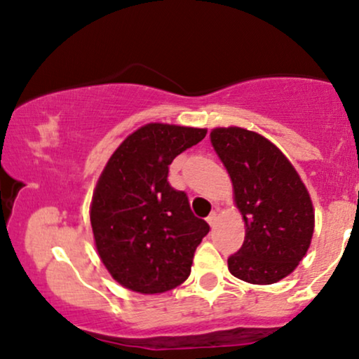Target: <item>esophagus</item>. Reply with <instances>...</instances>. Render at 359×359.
<instances>
[{"label":"esophagus","mask_w":359,"mask_h":359,"mask_svg":"<svg viewBox=\"0 0 359 359\" xmlns=\"http://www.w3.org/2000/svg\"><path fill=\"white\" fill-rule=\"evenodd\" d=\"M207 222H208V225H210V226L215 225L217 224V212H212L210 215L207 217Z\"/></svg>","instance_id":"obj_1"}]
</instances>
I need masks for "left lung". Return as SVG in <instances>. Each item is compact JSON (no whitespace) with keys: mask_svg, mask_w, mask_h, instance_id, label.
<instances>
[{"mask_svg":"<svg viewBox=\"0 0 359 359\" xmlns=\"http://www.w3.org/2000/svg\"><path fill=\"white\" fill-rule=\"evenodd\" d=\"M212 146L233 184L245 220L242 248L229 270L253 285L285 278L306 255L315 229L310 194L275 144L242 127H217Z\"/></svg>","mask_w":359,"mask_h":359,"instance_id":"1","label":"left lung"}]
</instances>
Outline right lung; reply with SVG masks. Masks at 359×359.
I'll return each instance as SVG.
<instances>
[{"label":"right lung","instance_id":"add662e5","mask_svg":"<svg viewBox=\"0 0 359 359\" xmlns=\"http://www.w3.org/2000/svg\"><path fill=\"white\" fill-rule=\"evenodd\" d=\"M205 129L147 124L109 158L90 203L99 257L112 278L139 293H164L190 275L210 226L190 210L187 194L167 180L172 161Z\"/></svg>","mask_w":359,"mask_h":359}]
</instances>
